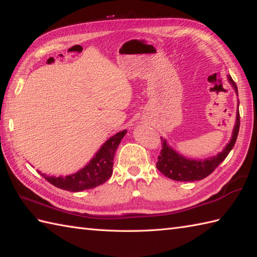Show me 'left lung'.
Returning <instances> with one entry per match:
<instances>
[{"mask_svg":"<svg viewBox=\"0 0 257 257\" xmlns=\"http://www.w3.org/2000/svg\"><path fill=\"white\" fill-rule=\"evenodd\" d=\"M227 79L237 94L235 82L233 81L231 76L227 77ZM238 130H240V112L237 110L236 121L230 142L218 155L204 159V161H197V159H189L181 156L167 144L166 140L162 139V151L161 155L158 156L156 167L163 175L176 181H195L206 178L211 173H213V170L229 155L236 142Z\"/></svg>","mask_w":257,"mask_h":257,"instance_id":"1","label":"left lung"}]
</instances>
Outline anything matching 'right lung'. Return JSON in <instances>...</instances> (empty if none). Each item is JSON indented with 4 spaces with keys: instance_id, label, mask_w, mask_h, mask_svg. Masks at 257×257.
I'll list each match as a JSON object with an SVG mask.
<instances>
[{
    "instance_id": "obj_1",
    "label": "right lung",
    "mask_w": 257,
    "mask_h": 257,
    "mask_svg": "<svg viewBox=\"0 0 257 257\" xmlns=\"http://www.w3.org/2000/svg\"><path fill=\"white\" fill-rule=\"evenodd\" d=\"M125 134H126V130L116 133L107 140L87 166L76 174L66 177L47 176L41 172H38V174L43 176L51 185L67 191L78 192L98 187L104 184L111 177L113 172L114 154Z\"/></svg>"
}]
</instances>
